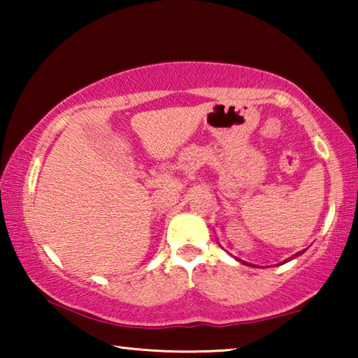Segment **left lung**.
<instances>
[{
	"label": "left lung",
	"instance_id": "1",
	"mask_svg": "<svg viewBox=\"0 0 358 358\" xmlns=\"http://www.w3.org/2000/svg\"><path fill=\"white\" fill-rule=\"evenodd\" d=\"M305 251H306V250H303V251H299V252H295L292 257H289V259H284V262H289V260H292V259H295V257H299V256H301V254H303V252H305ZM237 260H240V262H241V264H245V265H252V264H248V262H243V260H241V259H237ZM284 262H281V264H284ZM281 264H278V265H281ZM252 266H257V265H252Z\"/></svg>",
	"mask_w": 358,
	"mask_h": 358
}]
</instances>
